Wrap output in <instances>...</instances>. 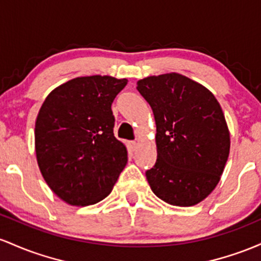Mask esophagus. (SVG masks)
<instances>
[{"mask_svg": "<svg viewBox=\"0 0 261 261\" xmlns=\"http://www.w3.org/2000/svg\"><path fill=\"white\" fill-rule=\"evenodd\" d=\"M137 146H138V143L137 142H129V148L132 149V150H136Z\"/></svg>", "mask_w": 261, "mask_h": 261, "instance_id": "1", "label": "esophagus"}]
</instances>
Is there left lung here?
Wrapping results in <instances>:
<instances>
[{
  "label": "left lung",
  "instance_id": "obj_1",
  "mask_svg": "<svg viewBox=\"0 0 261 261\" xmlns=\"http://www.w3.org/2000/svg\"><path fill=\"white\" fill-rule=\"evenodd\" d=\"M137 90L153 110L158 159L145 172L151 191L172 206L200 203L216 189L230 148L217 98L177 72L148 76Z\"/></svg>",
  "mask_w": 261,
  "mask_h": 261
}]
</instances>
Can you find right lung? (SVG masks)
<instances>
[{
  "label": "right lung",
  "instance_id": "obj_1",
  "mask_svg": "<svg viewBox=\"0 0 261 261\" xmlns=\"http://www.w3.org/2000/svg\"><path fill=\"white\" fill-rule=\"evenodd\" d=\"M127 79L81 76L46 96L34 130L44 180L71 206L97 203L127 165V148L113 134L112 102Z\"/></svg>",
  "mask_w": 261,
  "mask_h": 261
}]
</instances>
